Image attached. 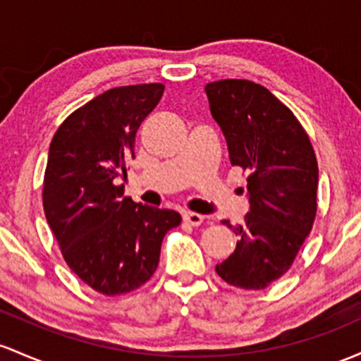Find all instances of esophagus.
<instances>
[{"label":"esophagus","mask_w":361,"mask_h":361,"mask_svg":"<svg viewBox=\"0 0 361 361\" xmlns=\"http://www.w3.org/2000/svg\"><path fill=\"white\" fill-rule=\"evenodd\" d=\"M205 217L200 216V214L197 212H183V221L190 226H200L202 223H204Z\"/></svg>","instance_id":"obj_1"}]
</instances>
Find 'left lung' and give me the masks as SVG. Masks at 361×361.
<instances>
[{
    "mask_svg": "<svg viewBox=\"0 0 361 361\" xmlns=\"http://www.w3.org/2000/svg\"><path fill=\"white\" fill-rule=\"evenodd\" d=\"M212 118L223 130L229 161L248 173L250 211L235 252L216 265L231 286L264 290L291 267L317 214L319 166L302 123L265 87L250 80L205 85Z\"/></svg>",
    "mask_w": 361,
    "mask_h": 361,
    "instance_id": "obj_1",
    "label": "left lung"
}]
</instances>
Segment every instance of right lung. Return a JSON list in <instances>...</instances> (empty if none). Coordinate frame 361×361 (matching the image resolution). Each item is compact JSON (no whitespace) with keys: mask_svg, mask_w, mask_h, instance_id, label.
Instances as JSON below:
<instances>
[{"mask_svg":"<svg viewBox=\"0 0 361 361\" xmlns=\"http://www.w3.org/2000/svg\"><path fill=\"white\" fill-rule=\"evenodd\" d=\"M162 92V84L106 90L73 111L51 140L42 187L47 224L68 267L101 295L147 283L162 238L181 223L178 212L137 204L114 183L135 157L138 126Z\"/></svg>","mask_w":361,"mask_h":361,"instance_id":"right-lung-1","label":"right lung"}]
</instances>
